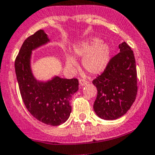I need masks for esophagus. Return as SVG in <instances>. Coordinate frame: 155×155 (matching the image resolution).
Masks as SVG:
<instances>
[{
  "mask_svg": "<svg viewBox=\"0 0 155 155\" xmlns=\"http://www.w3.org/2000/svg\"><path fill=\"white\" fill-rule=\"evenodd\" d=\"M79 81V85H80L81 86H83V85H86V84L88 83V82H87L86 80H85V79H80Z\"/></svg>",
  "mask_w": 155,
  "mask_h": 155,
  "instance_id": "obj_1",
  "label": "esophagus"
}]
</instances>
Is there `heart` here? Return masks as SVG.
Returning <instances> with one entry per match:
<instances>
[{
    "label": "heart",
    "mask_w": 155,
    "mask_h": 155,
    "mask_svg": "<svg viewBox=\"0 0 155 155\" xmlns=\"http://www.w3.org/2000/svg\"><path fill=\"white\" fill-rule=\"evenodd\" d=\"M74 55L83 58L82 64L88 73L97 75L102 73L107 66L110 57V48L109 45L99 38H93L75 48ZM67 65L69 68H74L77 66V63L73 58L68 56Z\"/></svg>",
    "instance_id": "heart-1"
}]
</instances>
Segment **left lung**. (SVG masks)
Masks as SVG:
<instances>
[{
	"label": "left lung",
	"mask_w": 155,
	"mask_h": 155,
	"mask_svg": "<svg viewBox=\"0 0 155 155\" xmlns=\"http://www.w3.org/2000/svg\"><path fill=\"white\" fill-rule=\"evenodd\" d=\"M92 83L97 88L94 110L99 117L112 120L130 109L137 94V71L133 51L124 41Z\"/></svg>",
	"instance_id": "obj_1"
}]
</instances>
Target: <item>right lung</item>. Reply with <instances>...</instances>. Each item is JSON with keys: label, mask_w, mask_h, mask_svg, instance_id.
<instances>
[{"label": "right lung", "mask_w": 155, "mask_h": 155, "mask_svg": "<svg viewBox=\"0 0 155 155\" xmlns=\"http://www.w3.org/2000/svg\"><path fill=\"white\" fill-rule=\"evenodd\" d=\"M48 41L47 34L42 29L28 36L15 60V71L21 97L28 112L43 124L59 126L70 117V101L79 89V81L59 76L46 82L35 79L30 68L31 51Z\"/></svg>", "instance_id": "add662e5"}]
</instances>
